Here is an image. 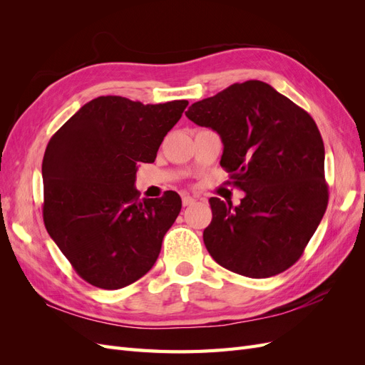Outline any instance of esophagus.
Returning a JSON list of instances; mask_svg holds the SVG:
<instances>
[{
  "instance_id": "obj_1",
  "label": "esophagus",
  "mask_w": 365,
  "mask_h": 365,
  "mask_svg": "<svg viewBox=\"0 0 365 365\" xmlns=\"http://www.w3.org/2000/svg\"><path fill=\"white\" fill-rule=\"evenodd\" d=\"M195 201H196L195 197H192V196H189V195H182V205H184V207L195 204Z\"/></svg>"
}]
</instances>
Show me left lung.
Listing matches in <instances>:
<instances>
[{
  "instance_id": "8db88e82",
  "label": "left lung",
  "mask_w": 365,
  "mask_h": 365,
  "mask_svg": "<svg viewBox=\"0 0 365 365\" xmlns=\"http://www.w3.org/2000/svg\"><path fill=\"white\" fill-rule=\"evenodd\" d=\"M185 115L224 143L220 165L245 192L239 205L210 197L207 251L251 279L277 275L302 257L327 208L324 145L314 118L268 83H233Z\"/></svg>"
}]
</instances>
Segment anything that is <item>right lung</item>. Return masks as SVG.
Here are the masks:
<instances>
[{
	"label": "right lung",
	"mask_w": 365,
	"mask_h": 365,
	"mask_svg": "<svg viewBox=\"0 0 365 365\" xmlns=\"http://www.w3.org/2000/svg\"><path fill=\"white\" fill-rule=\"evenodd\" d=\"M187 101L143 105L120 96L85 103L43 153V224L74 271L93 286L120 289L157 262L181 197L138 200L140 163H153Z\"/></svg>",
	"instance_id": "obj_1"
}]
</instances>
